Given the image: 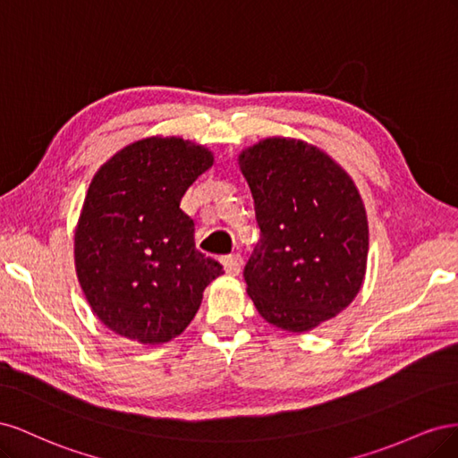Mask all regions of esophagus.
<instances>
[{"label":"esophagus","mask_w":458,"mask_h":458,"mask_svg":"<svg viewBox=\"0 0 458 458\" xmlns=\"http://www.w3.org/2000/svg\"><path fill=\"white\" fill-rule=\"evenodd\" d=\"M221 263H224V269H225L227 275H239L241 269H242V258H241V254L225 256L224 259H221Z\"/></svg>","instance_id":"obj_1"}]
</instances>
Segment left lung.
<instances>
[{
  "instance_id": "left-lung-1",
  "label": "left lung",
  "mask_w": 458,
  "mask_h": 458,
  "mask_svg": "<svg viewBox=\"0 0 458 458\" xmlns=\"http://www.w3.org/2000/svg\"><path fill=\"white\" fill-rule=\"evenodd\" d=\"M239 165L261 229L244 267L246 293L269 325L310 332L348 308L363 286V199L336 160L293 137L246 147Z\"/></svg>"
}]
</instances>
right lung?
Returning <instances> with one entry per match:
<instances>
[{"instance_id": "add662e5", "label": "right lung", "mask_w": 458, "mask_h": 458, "mask_svg": "<svg viewBox=\"0 0 458 458\" xmlns=\"http://www.w3.org/2000/svg\"><path fill=\"white\" fill-rule=\"evenodd\" d=\"M214 152L183 137L150 135L93 175L74 233L76 275L99 321L145 345L179 336L204 288L224 273L195 246L185 191Z\"/></svg>"}]
</instances>
